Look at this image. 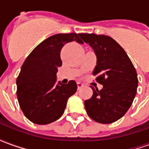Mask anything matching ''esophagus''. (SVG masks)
Segmentation results:
<instances>
[{"label":"esophagus","instance_id":"34e87169","mask_svg":"<svg viewBox=\"0 0 149 149\" xmlns=\"http://www.w3.org/2000/svg\"><path fill=\"white\" fill-rule=\"evenodd\" d=\"M83 86H84V84H83V83H81V82H77L78 89H80V88L83 87Z\"/></svg>","mask_w":149,"mask_h":149}]
</instances>
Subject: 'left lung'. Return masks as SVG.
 <instances>
[{
    "mask_svg": "<svg viewBox=\"0 0 149 149\" xmlns=\"http://www.w3.org/2000/svg\"><path fill=\"white\" fill-rule=\"evenodd\" d=\"M79 37L97 56L93 74L103 85L100 90L91 86L93 93L84 101V108L93 120L111 124L121 118L131 107L136 94L137 73L127 53L112 37L94 33H81Z\"/></svg>",
    "mask_w": 149,
    "mask_h": 149,
    "instance_id": "obj_1",
    "label": "left lung"
}]
</instances>
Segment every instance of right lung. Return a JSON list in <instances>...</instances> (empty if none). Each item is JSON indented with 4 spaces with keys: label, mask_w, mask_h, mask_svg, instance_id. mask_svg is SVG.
Here are the masks:
<instances>
[{
    "label": "right lung",
    "mask_w": 149,
    "mask_h": 149,
    "mask_svg": "<svg viewBox=\"0 0 149 149\" xmlns=\"http://www.w3.org/2000/svg\"><path fill=\"white\" fill-rule=\"evenodd\" d=\"M83 44L79 34L60 33L39 44L28 56L17 79V95L24 116L37 125H48L64 113L69 97L77 92L76 81L56 82L57 68L62 65L61 51L65 44Z\"/></svg>",
    "instance_id": "add662e5"
}]
</instances>
